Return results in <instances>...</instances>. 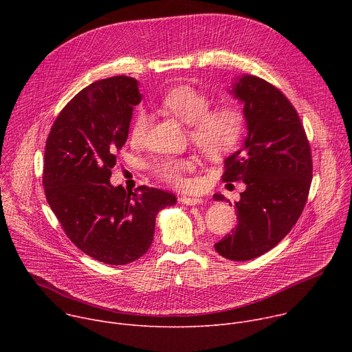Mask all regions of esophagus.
<instances>
[{
  "label": "esophagus",
  "instance_id": "obj_1",
  "mask_svg": "<svg viewBox=\"0 0 352 352\" xmlns=\"http://www.w3.org/2000/svg\"><path fill=\"white\" fill-rule=\"evenodd\" d=\"M179 200H181V204H184L186 206H196V205L204 204V199L193 197V196H181Z\"/></svg>",
  "mask_w": 352,
  "mask_h": 352
}]
</instances>
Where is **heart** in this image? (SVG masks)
<instances>
[{"label":"heart","instance_id":"obj_1","mask_svg":"<svg viewBox=\"0 0 352 352\" xmlns=\"http://www.w3.org/2000/svg\"><path fill=\"white\" fill-rule=\"evenodd\" d=\"M164 111L189 125L192 142L205 156L221 157L238 144L245 125L242 111L230 104L210 108V98L206 93L192 86L181 85L168 90L160 100ZM150 125V116L139 110L133 117L129 138L132 143H142ZM153 173L170 185L186 186V175L195 170L190 157L162 156L152 163Z\"/></svg>","mask_w":352,"mask_h":352}]
</instances>
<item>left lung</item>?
<instances>
[{
	"label": "left lung",
	"instance_id": "obj_1",
	"mask_svg": "<svg viewBox=\"0 0 352 352\" xmlns=\"http://www.w3.org/2000/svg\"><path fill=\"white\" fill-rule=\"evenodd\" d=\"M243 104L248 135L226 159L223 181H242L246 189L234 204L236 227L214 243L230 261H250L274 248L302 213L311 182V146L298 113L269 82L238 76L230 90ZM214 200H224L214 193Z\"/></svg>",
	"mask_w": 352,
	"mask_h": 352
}]
</instances>
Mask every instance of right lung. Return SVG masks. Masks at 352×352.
I'll use <instances>...</instances> for the list:
<instances>
[{"instance_id":"add662e5","label":"right lung","mask_w":352,"mask_h":352,"mask_svg":"<svg viewBox=\"0 0 352 352\" xmlns=\"http://www.w3.org/2000/svg\"><path fill=\"white\" fill-rule=\"evenodd\" d=\"M129 76L97 80L63 109L45 142L43 186L67 236L90 258L122 266L152 245L156 216L177 197L110 184L117 152L128 139L133 107L142 100Z\"/></svg>"}]
</instances>
